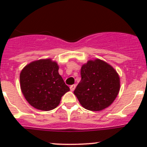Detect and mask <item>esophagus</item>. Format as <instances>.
Instances as JSON below:
<instances>
[{
  "instance_id": "esophagus-1",
  "label": "esophagus",
  "mask_w": 147,
  "mask_h": 147,
  "mask_svg": "<svg viewBox=\"0 0 147 147\" xmlns=\"http://www.w3.org/2000/svg\"><path fill=\"white\" fill-rule=\"evenodd\" d=\"M75 87H76V84H72V85H71L70 87H69V88H70L71 91H74L75 89Z\"/></svg>"
}]
</instances>
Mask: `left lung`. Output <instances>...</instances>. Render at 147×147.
<instances>
[{
	"label": "left lung",
	"instance_id": "1",
	"mask_svg": "<svg viewBox=\"0 0 147 147\" xmlns=\"http://www.w3.org/2000/svg\"><path fill=\"white\" fill-rule=\"evenodd\" d=\"M81 80L74 94L84 108L100 111L109 107L117 96L120 82L117 72L101 60H89L81 68Z\"/></svg>",
	"mask_w": 147,
	"mask_h": 147
}]
</instances>
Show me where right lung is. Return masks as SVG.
<instances>
[{"mask_svg":"<svg viewBox=\"0 0 147 147\" xmlns=\"http://www.w3.org/2000/svg\"><path fill=\"white\" fill-rule=\"evenodd\" d=\"M57 63L50 59L39 60L26 65L20 75L21 91L33 107L42 111L55 109L61 97L69 91L58 73Z\"/></svg>","mask_w":147,"mask_h":147,"instance_id":"add662e5","label":"right lung"}]
</instances>
